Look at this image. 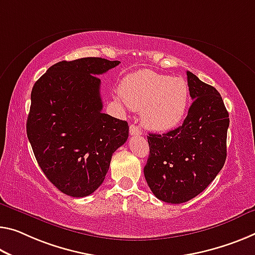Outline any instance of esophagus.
<instances>
[{"mask_svg":"<svg viewBox=\"0 0 255 255\" xmlns=\"http://www.w3.org/2000/svg\"><path fill=\"white\" fill-rule=\"evenodd\" d=\"M130 134L131 135H140L141 134V131H140L138 125H135V124L130 125Z\"/></svg>","mask_w":255,"mask_h":255,"instance_id":"34e87169","label":"esophagus"}]
</instances>
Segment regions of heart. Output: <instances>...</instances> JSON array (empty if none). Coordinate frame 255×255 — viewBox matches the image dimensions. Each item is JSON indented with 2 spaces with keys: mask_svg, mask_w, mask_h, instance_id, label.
Listing matches in <instances>:
<instances>
[{
  "mask_svg": "<svg viewBox=\"0 0 255 255\" xmlns=\"http://www.w3.org/2000/svg\"><path fill=\"white\" fill-rule=\"evenodd\" d=\"M120 93L128 108L141 112L144 127L157 132L177 128L186 115L189 101V88L182 77H170L151 70L128 75Z\"/></svg>",
  "mask_w": 255,
  "mask_h": 255,
  "instance_id": "b5f03b06",
  "label": "heart"
}]
</instances>
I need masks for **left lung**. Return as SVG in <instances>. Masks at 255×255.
Wrapping results in <instances>:
<instances>
[{
    "label": "left lung",
    "mask_w": 255,
    "mask_h": 255,
    "mask_svg": "<svg viewBox=\"0 0 255 255\" xmlns=\"http://www.w3.org/2000/svg\"><path fill=\"white\" fill-rule=\"evenodd\" d=\"M193 104L181 127L147 136L144 178L160 201H190L213 181L227 157L229 115L217 89L187 72Z\"/></svg>",
    "instance_id": "obj_1"
}]
</instances>
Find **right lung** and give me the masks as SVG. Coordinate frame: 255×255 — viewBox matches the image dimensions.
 <instances>
[{
    "instance_id": "1",
    "label": "right lung",
    "mask_w": 255,
    "mask_h": 255,
    "mask_svg": "<svg viewBox=\"0 0 255 255\" xmlns=\"http://www.w3.org/2000/svg\"><path fill=\"white\" fill-rule=\"evenodd\" d=\"M117 65L95 57L64 60L33 87L27 136L45 177L72 197L98 189L113 154L128 140L127 121L101 112L98 75Z\"/></svg>"
}]
</instances>
